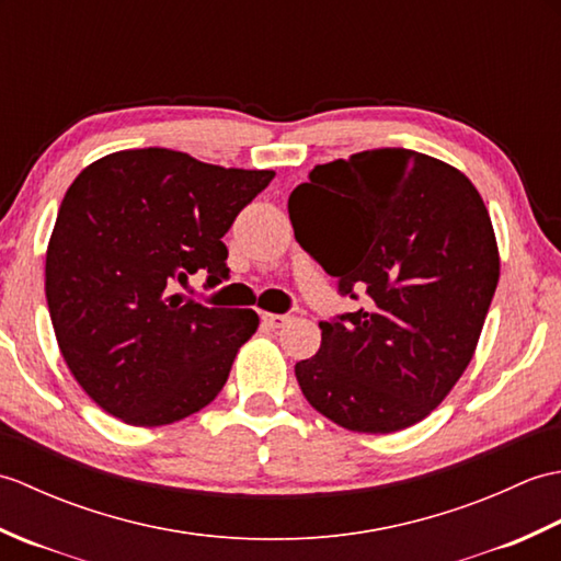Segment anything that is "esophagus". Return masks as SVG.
<instances>
[{"instance_id":"obj_1","label":"esophagus","mask_w":561,"mask_h":561,"mask_svg":"<svg viewBox=\"0 0 561 561\" xmlns=\"http://www.w3.org/2000/svg\"><path fill=\"white\" fill-rule=\"evenodd\" d=\"M289 316H282V313H262V323H265L267 328L272 330H279L289 323Z\"/></svg>"}]
</instances>
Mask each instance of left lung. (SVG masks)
<instances>
[{
    "mask_svg": "<svg viewBox=\"0 0 561 561\" xmlns=\"http://www.w3.org/2000/svg\"><path fill=\"white\" fill-rule=\"evenodd\" d=\"M289 195L294 236L354 313L320 323L296 364L306 400L359 434L432 414L468 368L499 282L490 211L468 175L410 149L316 165Z\"/></svg>",
    "mask_w": 561,
    "mask_h": 561,
    "instance_id": "1",
    "label": "left lung"
}]
</instances>
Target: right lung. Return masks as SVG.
Segmentation results:
<instances>
[{
    "instance_id": "obj_1",
    "label": "right lung",
    "mask_w": 561,
    "mask_h": 561,
    "mask_svg": "<svg viewBox=\"0 0 561 561\" xmlns=\"http://www.w3.org/2000/svg\"><path fill=\"white\" fill-rule=\"evenodd\" d=\"M274 171L224 169L173 149H125L69 185L45 255V296L71 376L101 410L163 426L219 396L253 308H209L190 274H229L224 233Z\"/></svg>"
}]
</instances>
